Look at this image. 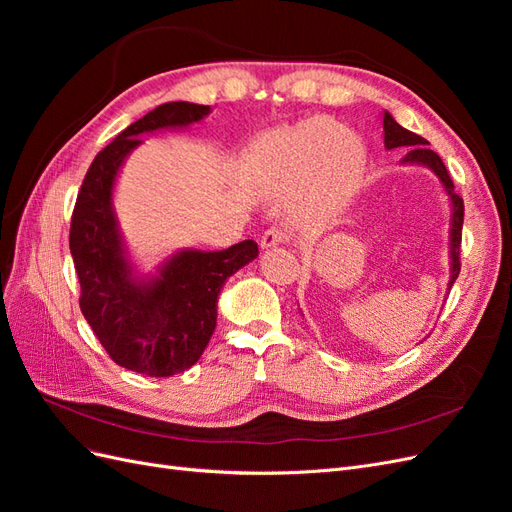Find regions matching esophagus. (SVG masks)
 I'll list each match as a JSON object with an SVG mask.
<instances>
[{"instance_id":"esophagus-1","label":"esophagus","mask_w":512,"mask_h":512,"mask_svg":"<svg viewBox=\"0 0 512 512\" xmlns=\"http://www.w3.org/2000/svg\"><path fill=\"white\" fill-rule=\"evenodd\" d=\"M286 241H288L286 230L273 226V228H269V230L262 232V237H260V247H262V250H269V247H273V245H280V243H286Z\"/></svg>"}]
</instances>
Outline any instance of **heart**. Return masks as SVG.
<instances>
[{"instance_id":"heart-1","label":"heart","mask_w":512,"mask_h":512,"mask_svg":"<svg viewBox=\"0 0 512 512\" xmlns=\"http://www.w3.org/2000/svg\"><path fill=\"white\" fill-rule=\"evenodd\" d=\"M361 166L356 138L331 119L307 121L258 149V170L267 188L280 194L301 192L294 218L305 226L329 224L344 209Z\"/></svg>"}]
</instances>
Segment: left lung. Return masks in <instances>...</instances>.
<instances>
[{"mask_svg": "<svg viewBox=\"0 0 512 512\" xmlns=\"http://www.w3.org/2000/svg\"><path fill=\"white\" fill-rule=\"evenodd\" d=\"M384 147L386 149H395V147H410L406 153L404 164H423L429 166L433 173H436L444 185V190L448 192L453 200V226H451V282L448 286H453L457 275L461 271V228H463V198L455 194V185L451 175L440 160L436 151H431L427 147V141L423 136H418L406 128H401L399 123L389 115L384 113Z\"/></svg>", "mask_w": 512, "mask_h": 512, "instance_id": "left-lung-1", "label": "left lung"}]
</instances>
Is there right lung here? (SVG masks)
<instances>
[{"label":"right lung","instance_id":"add662e5","mask_svg":"<svg viewBox=\"0 0 512 512\" xmlns=\"http://www.w3.org/2000/svg\"><path fill=\"white\" fill-rule=\"evenodd\" d=\"M207 113L203 104L166 102L134 121L91 162L72 211L81 312L117 365L151 378L181 374L200 359L215 331L224 282L258 256L252 239L222 252L183 250L151 282H136L123 256L111 205L121 162L141 145L143 132L190 126Z\"/></svg>","mask_w":512,"mask_h":512}]
</instances>
